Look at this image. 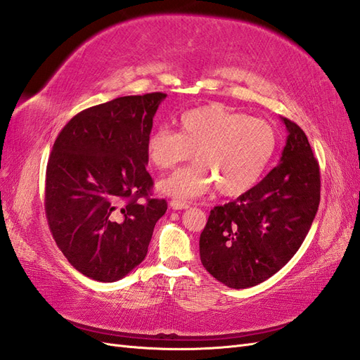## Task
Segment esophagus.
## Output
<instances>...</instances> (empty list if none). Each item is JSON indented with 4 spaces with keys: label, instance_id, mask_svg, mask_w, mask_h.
Instances as JSON below:
<instances>
[{
    "label": "esophagus",
    "instance_id": "1",
    "mask_svg": "<svg viewBox=\"0 0 360 360\" xmlns=\"http://www.w3.org/2000/svg\"><path fill=\"white\" fill-rule=\"evenodd\" d=\"M170 207H172L173 210H187L190 205L187 204V202H184V200L173 199V200H170Z\"/></svg>",
    "mask_w": 360,
    "mask_h": 360
}]
</instances>
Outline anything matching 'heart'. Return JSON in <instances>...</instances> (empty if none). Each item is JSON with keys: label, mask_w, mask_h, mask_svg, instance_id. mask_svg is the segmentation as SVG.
<instances>
[{"label": "heart", "mask_w": 360, "mask_h": 360, "mask_svg": "<svg viewBox=\"0 0 360 360\" xmlns=\"http://www.w3.org/2000/svg\"><path fill=\"white\" fill-rule=\"evenodd\" d=\"M276 147L274 127L224 105L190 109L179 118V132L153 131L146 143L150 162L173 169L196 161L160 182V190L178 199H193L219 187L224 196H240L260 179Z\"/></svg>", "instance_id": "obj_1"}]
</instances>
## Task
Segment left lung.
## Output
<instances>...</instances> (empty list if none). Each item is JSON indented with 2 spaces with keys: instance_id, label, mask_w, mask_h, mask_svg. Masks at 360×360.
<instances>
[{
  "instance_id": "left-lung-1",
  "label": "left lung",
  "mask_w": 360,
  "mask_h": 360,
  "mask_svg": "<svg viewBox=\"0 0 360 360\" xmlns=\"http://www.w3.org/2000/svg\"><path fill=\"white\" fill-rule=\"evenodd\" d=\"M280 164L236 200L214 207L200 233L204 268L233 289L260 284L300 250L321 199L319 165L302 129L281 118Z\"/></svg>"
}]
</instances>
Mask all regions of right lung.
Returning <instances> with one entry per match:
<instances>
[{"label": "right lung", "instance_id": "add662e5", "mask_svg": "<svg viewBox=\"0 0 360 360\" xmlns=\"http://www.w3.org/2000/svg\"><path fill=\"white\" fill-rule=\"evenodd\" d=\"M162 92L88 108L62 129L47 164L45 214L67 260L89 278L122 280L147 254L167 202L152 199L147 138Z\"/></svg>", "mask_w": 360, "mask_h": 360}]
</instances>
